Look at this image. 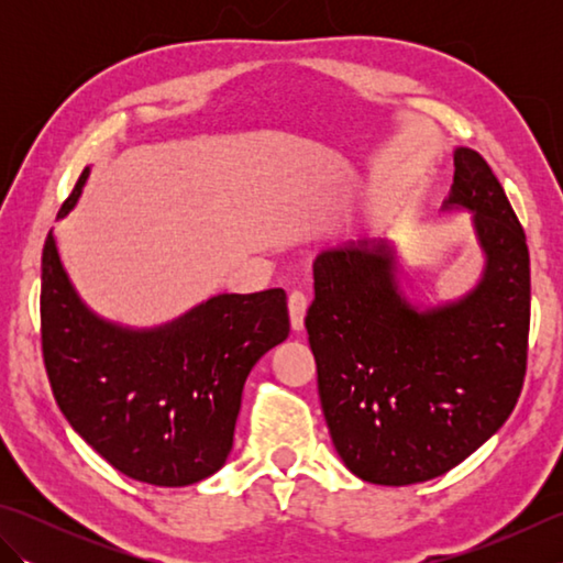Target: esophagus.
<instances>
[{
  "label": "esophagus",
  "instance_id": "esophagus-1",
  "mask_svg": "<svg viewBox=\"0 0 563 563\" xmlns=\"http://www.w3.org/2000/svg\"><path fill=\"white\" fill-rule=\"evenodd\" d=\"M307 295L302 290H292L288 297V309H290V324L295 331L305 329V317H307Z\"/></svg>",
  "mask_w": 563,
  "mask_h": 563
}]
</instances>
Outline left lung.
Returning a JSON list of instances; mask_svg holds the SVG:
<instances>
[{
	"label": "left lung",
	"mask_w": 563,
	"mask_h": 563,
	"mask_svg": "<svg viewBox=\"0 0 563 563\" xmlns=\"http://www.w3.org/2000/svg\"><path fill=\"white\" fill-rule=\"evenodd\" d=\"M442 212H470L484 268L464 295H404L397 249L361 239L319 251L305 327L321 411L339 457L363 482L421 484L450 472L506 423L522 389L530 254L498 178L454 150Z\"/></svg>",
	"instance_id": "obj_1"
}]
</instances>
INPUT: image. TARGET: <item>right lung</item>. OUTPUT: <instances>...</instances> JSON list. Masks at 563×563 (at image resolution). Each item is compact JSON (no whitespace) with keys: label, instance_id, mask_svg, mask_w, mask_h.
<instances>
[{"label":"right lung","instance_id":"right-lung-1","mask_svg":"<svg viewBox=\"0 0 563 563\" xmlns=\"http://www.w3.org/2000/svg\"><path fill=\"white\" fill-rule=\"evenodd\" d=\"M89 166L65 200L67 218ZM41 333L59 411L130 479L188 486L227 462L244 382L290 333L285 290L222 292L157 327L99 317L81 300L51 230L41 266Z\"/></svg>","mask_w":563,"mask_h":563}]
</instances>
